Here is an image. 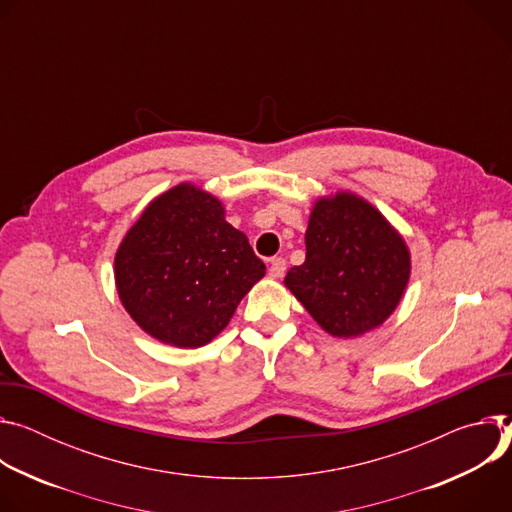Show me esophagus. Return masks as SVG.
I'll return each instance as SVG.
<instances>
[{
    "label": "esophagus",
    "mask_w": 512,
    "mask_h": 512,
    "mask_svg": "<svg viewBox=\"0 0 512 512\" xmlns=\"http://www.w3.org/2000/svg\"><path fill=\"white\" fill-rule=\"evenodd\" d=\"M285 272H287V260L285 258H272L270 260V276L280 278Z\"/></svg>",
    "instance_id": "esophagus-1"
}]
</instances>
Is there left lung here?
I'll return each mask as SVG.
<instances>
[{
	"mask_svg": "<svg viewBox=\"0 0 512 512\" xmlns=\"http://www.w3.org/2000/svg\"><path fill=\"white\" fill-rule=\"evenodd\" d=\"M305 246V262L287 272L285 285L327 333L362 335L401 303L411 274L409 248L362 197L344 191L321 197Z\"/></svg>",
	"mask_w": 512,
	"mask_h": 512,
	"instance_id": "8db88e82",
	"label": "left lung"
}]
</instances>
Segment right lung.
<instances>
[{
	"label": "right lung",
	"instance_id": "right-lung-1",
	"mask_svg": "<svg viewBox=\"0 0 512 512\" xmlns=\"http://www.w3.org/2000/svg\"><path fill=\"white\" fill-rule=\"evenodd\" d=\"M266 266L221 201L183 183L156 197L116 252V287L152 337L199 348L225 329Z\"/></svg>",
	"mask_w": 512,
	"mask_h": 512
}]
</instances>
